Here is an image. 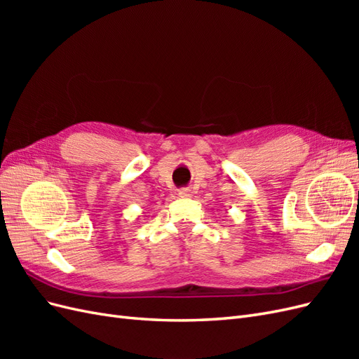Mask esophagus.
<instances>
[{
	"label": "esophagus",
	"instance_id": "obj_1",
	"mask_svg": "<svg viewBox=\"0 0 359 359\" xmlns=\"http://www.w3.org/2000/svg\"><path fill=\"white\" fill-rule=\"evenodd\" d=\"M178 194L181 198H191L193 196V190L190 187H186V189H181L178 191Z\"/></svg>",
	"mask_w": 359,
	"mask_h": 359
}]
</instances>
